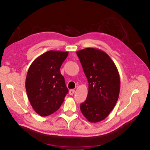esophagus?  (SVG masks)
<instances>
[{"mask_svg": "<svg viewBox=\"0 0 150 150\" xmlns=\"http://www.w3.org/2000/svg\"><path fill=\"white\" fill-rule=\"evenodd\" d=\"M74 93H75V90L74 89H71L69 91V94L70 95H73V94H74Z\"/></svg>", "mask_w": 150, "mask_h": 150, "instance_id": "obj_1", "label": "esophagus"}]
</instances>
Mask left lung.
I'll return each instance as SVG.
<instances>
[{"label":"left lung","instance_id":"left-lung-1","mask_svg":"<svg viewBox=\"0 0 150 150\" xmlns=\"http://www.w3.org/2000/svg\"><path fill=\"white\" fill-rule=\"evenodd\" d=\"M83 71L87 78V99L80 108L91 122L107 117L117 102L120 93V76L116 66L105 52L87 47L77 52Z\"/></svg>","mask_w":150,"mask_h":150}]
</instances>
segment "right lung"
Masks as SVG:
<instances>
[{
    "instance_id": "right-lung-1",
    "label": "right lung",
    "mask_w": 150,
    "mask_h": 150,
    "mask_svg": "<svg viewBox=\"0 0 150 150\" xmlns=\"http://www.w3.org/2000/svg\"><path fill=\"white\" fill-rule=\"evenodd\" d=\"M67 52L50 50L37 57L28 71L26 89L30 104L41 116L52 115L62 105L68 89L60 67Z\"/></svg>"
}]
</instances>
